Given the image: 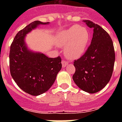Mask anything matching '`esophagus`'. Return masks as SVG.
<instances>
[{"label":"esophagus","mask_w":122,"mask_h":122,"mask_svg":"<svg viewBox=\"0 0 122 122\" xmlns=\"http://www.w3.org/2000/svg\"><path fill=\"white\" fill-rule=\"evenodd\" d=\"M61 63H62V66H63V67H65L67 65H68V62H66V60H65V59H63V60H62Z\"/></svg>","instance_id":"34e87169"}]
</instances>
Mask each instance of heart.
Listing matches in <instances>:
<instances>
[{"instance_id": "b5f03b06", "label": "heart", "mask_w": 122, "mask_h": 122, "mask_svg": "<svg viewBox=\"0 0 122 122\" xmlns=\"http://www.w3.org/2000/svg\"><path fill=\"white\" fill-rule=\"evenodd\" d=\"M89 40L86 28L75 25L62 31L59 37L60 46H66L65 56L71 59H77L85 52Z\"/></svg>"}]
</instances>
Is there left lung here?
Listing matches in <instances>:
<instances>
[{
    "mask_svg": "<svg viewBox=\"0 0 122 122\" xmlns=\"http://www.w3.org/2000/svg\"><path fill=\"white\" fill-rule=\"evenodd\" d=\"M94 30L91 45L73 65V80L80 89L94 94L104 88L110 80L115 61L114 46L110 35L99 25L83 20Z\"/></svg>",
    "mask_w": 122,
    "mask_h": 122,
    "instance_id": "8db88e82",
    "label": "left lung"
}]
</instances>
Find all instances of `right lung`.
Wrapping results in <instances>:
<instances>
[{
	"label": "right lung",
	"instance_id": "1",
	"mask_svg": "<svg viewBox=\"0 0 122 122\" xmlns=\"http://www.w3.org/2000/svg\"><path fill=\"white\" fill-rule=\"evenodd\" d=\"M48 23L32 22L16 34L10 45V75L20 89L32 96H39L47 91L62 68L60 56L51 58L44 54L30 51L25 43L28 33L39 25Z\"/></svg>",
	"mask_w": 122,
	"mask_h": 122
}]
</instances>
